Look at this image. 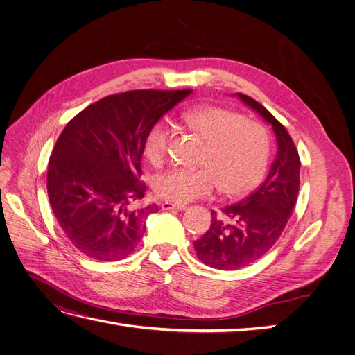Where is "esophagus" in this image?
<instances>
[{"mask_svg": "<svg viewBox=\"0 0 355 355\" xmlns=\"http://www.w3.org/2000/svg\"><path fill=\"white\" fill-rule=\"evenodd\" d=\"M161 209H163V210H185L187 206H185V204H176V202L164 201L163 204H161Z\"/></svg>", "mask_w": 355, "mask_h": 355, "instance_id": "34e87169", "label": "esophagus"}]
</instances>
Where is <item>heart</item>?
Returning <instances> with one entry per match:
<instances>
[{"label":"heart","instance_id":"b5f03b06","mask_svg":"<svg viewBox=\"0 0 355 355\" xmlns=\"http://www.w3.org/2000/svg\"><path fill=\"white\" fill-rule=\"evenodd\" d=\"M191 132L206 139L201 168L176 167L157 176V196L171 202H188L209 196L220 185L228 196L252 189L265 173L270 157V137L254 121L219 106H200L180 114ZM173 139L167 120L157 121L146 135L145 154L154 166L164 163Z\"/></svg>","mask_w":355,"mask_h":355}]
</instances>
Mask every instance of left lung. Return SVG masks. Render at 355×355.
I'll return each mask as SVG.
<instances>
[{"label": "left lung", "instance_id": "obj_1", "mask_svg": "<svg viewBox=\"0 0 355 355\" xmlns=\"http://www.w3.org/2000/svg\"><path fill=\"white\" fill-rule=\"evenodd\" d=\"M237 96L272 125L278 149L262 185L245 200L219 213L213 210L210 228L194 241L198 259L223 271L239 270L271 249L286 228L299 192L300 159L286 127L250 96Z\"/></svg>", "mask_w": 355, "mask_h": 355}]
</instances>
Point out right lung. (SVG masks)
I'll list each match as a JSON object with an SVG mask.
<instances>
[{
    "instance_id": "right-lung-1",
    "label": "right lung",
    "mask_w": 355,
    "mask_h": 355,
    "mask_svg": "<svg viewBox=\"0 0 355 355\" xmlns=\"http://www.w3.org/2000/svg\"><path fill=\"white\" fill-rule=\"evenodd\" d=\"M192 90H132L92 103L63 128L47 170L53 213L69 241L94 261L132 254L157 204L135 207L146 135Z\"/></svg>"
}]
</instances>
